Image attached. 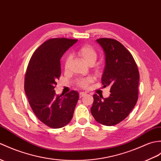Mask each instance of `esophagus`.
<instances>
[{
    "label": "esophagus",
    "mask_w": 161,
    "mask_h": 161,
    "mask_svg": "<svg viewBox=\"0 0 161 161\" xmlns=\"http://www.w3.org/2000/svg\"><path fill=\"white\" fill-rule=\"evenodd\" d=\"M86 95V93L84 92H80V97H83L84 96H85Z\"/></svg>",
    "instance_id": "obj_1"
}]
</instances>
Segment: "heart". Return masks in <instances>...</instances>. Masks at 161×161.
<instances>
[{
	"label": "heart",
	"instance_id": "1",
	"mask_svg": "<svg viewBox=\"0 0 161 161\" xmlns=\"http://www.w3.org/2000/svg\"><path fill=\"white\" fill-rule=\"evenodd\" d=\"M77 54L82 60L90 66L94 64L97 59V51L94 48L88 45V44H85V45L81 47L77 51ZM70 60H71V58L69 57V56L66 58L64 63V66L66 69L68 68ZM92 77L84 78V79H81L78 81V85L81 87L85 88L87 86L89 83L92 82Z\"/></svg>",
	"mask_w": 161,
	"mask_h": 161
}]
</instances>
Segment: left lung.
Here are the masks:
<instances>
[{"label": "left lung", "mask_w": 161, "mask_h": 161, "mask_svg": "<svg viewBox=\"0 0 161 161\" xmlns=\"http://www.w3.org/2000/svg\"><path fill=\"white\" fill-rule=\"evenodd\" d=\"M105 54V68L102 77L104 87L110 86L107 98L93 95L91 108L95 121L107 126L118 124L128 117L138 100L139 73L132 54L117 40H96Z\"/></svg>", "instance_id": "1"}]
</instances>
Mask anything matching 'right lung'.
Segmentation results:
<instances>
[{
  "label": "right lung",
  "mask_w": 161,
  "mask_h": 161,
  "mask_svg": "<svg viewBox=\"0 0 161 161\" xmlns=\"http://www.w3.org/2000/svg\"><path fill=\"white\" fill-rule=\"evenodd\" d=\"M77 40L50 39L37 48L27 66L25 92L30 106L40 120L52 128H60L71 121L79 99L72 91L57 95L54 90L61 75L60 59Z\"/></svg>",
  "instance_id": "obj_1"
}]
</instances>
